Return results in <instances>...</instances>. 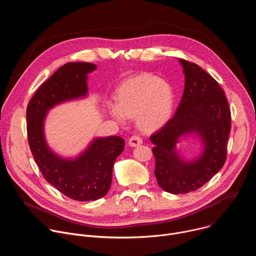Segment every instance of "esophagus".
I'll return each instance as SVG.
<instances>
[{"label":"esophagus","mask_w":256,"mask_h":256,"mask_svg":"<svg viewBox=\"0 0 256 256\" xmlns=\"http://www.w3.org/2000/svg\"><path fill=\"white\" fill-rule=\"evenodd\" d=\"M142 142V140L140 136H132L128 140V144L130 147H136V146H140Z\"/></svg>","instance_id":"1"}]
</instances>
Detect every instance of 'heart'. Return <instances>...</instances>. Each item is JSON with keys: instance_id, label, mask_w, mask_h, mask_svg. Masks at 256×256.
I'll return each instance as SVG.
<instances>
[{"instance_id": "heart-1", "label": "heart", "mask_w": 256, "mask_h": 256, "mask_svg": "<svg viewBox=\"0 0 256 256\" xmlns=\"http://www.w3.org/2000/svg\"><path fill=\"white\" fill-rule=\"evenodd\" d=\"M172 86L151 74H142L124 81L116 90V103H108L107 110L120 124L136 116L144 132H155L171 118L174 107Z\"/></svg>"}]
</instances>
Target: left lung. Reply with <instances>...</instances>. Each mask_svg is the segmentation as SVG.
I'll return each mask as SVG.
<instances>
[{"mask_svg":"<svg viewBox=\"0 0 256 256\" xmlns=\"http://www.w3.org/2000/svg\"><path fill=\"white\" fill-rule=\"evenodd\" d=\"M186 85L174 116L150 136L155 144V176L158 186L173 194H188L202 188L225 164L231 130V112L218 83L196 64L179 58ZM196 133L203 151L192 162L176 151L178 138Z\"/></svg>","mask_w":256,"mask_h":256,"instance_id":"8db88e82","label":"left lung"}]
</instances>
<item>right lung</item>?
<instances>
[{
	"label": "right lung",
	"instance_id": "add662e5",
	"mask_svg": "<svg viewBox=\"0 0 256 256\" xmlns=\"http://www.w3.org/2000/svg\"><path fill=\"white\" fill-rule=\"evenodd\" d=\"M96 70L90 62H68L60 66L33 95L26 110L31 153L44 177L66 196L80 202L96 200L110 188L116 158L124 150V140L110 136L94 138L75 159H64L48 146L44 120L56 105L86 97L88 74Z\"/></svg>",
	"mask_w": 256,
	"mask_h": 256
}]
</instances>
